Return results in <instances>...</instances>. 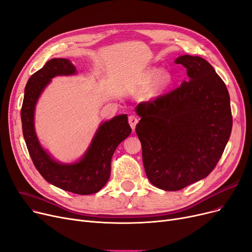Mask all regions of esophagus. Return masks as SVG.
Instances as JSON below:
<instances>
[{
  "mask_svg": "<svg viewBox=\"0 0 252 252\" xmlns=\"http://www.w3.org/2000/svg\"><path fill=\"white\" fill-rule=\"evenodd\" d=\"M138 122H139V118H138L136 115H130V116H128V124H129L130 127H132L133 129H135L136 125L138 124Z\"/></svg>",
  "mask_w": 252,
  "mask_h": 252,
  "instance_id": "34e87169",
  "label": "esophagus"
}]
</instances>
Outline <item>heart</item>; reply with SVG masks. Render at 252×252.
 Instances as JSON below:
<instances>
[{
    "instance_id": "b5f03b06",
    "label": "heart",
    "mask_w": 252,
    "mask_h": 252,
    "mask_svg": "<svg viewBox=\"0 0 252 252\" xmlns=\"http://www.w3.org/2000/svg\"><path fill=\"white\" fill-rule=\"evenodd\" d=\"M159 74H160V70L152 69V70H149L148 72H146L143 75V77H142V82H143L144 84H150L152 82H155L157 79H158L155 84V87H153L151 94H150V96H156V95L161 94L163 91L167 90L168 87L172 84L173 78L169 73L161 74L160 76H159Z\"/></svg>"
}]
</instances>
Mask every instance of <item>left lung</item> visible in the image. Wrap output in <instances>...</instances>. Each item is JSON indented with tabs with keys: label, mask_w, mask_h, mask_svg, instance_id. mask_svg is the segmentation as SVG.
Masks as SVG:
<instances>
[{
	"label": "left lung",
	"mask_w": 252,
	"mask_h": 252,
	"mask_svg": "<svg viewBox=\"0 0 252 252\" xmlns=\"http://www.w3.org/2000/svg\"><path fill=\"white\" fill-rule=\"evenodd\" d=\"M188 81L155 101L137 105L136 133L148 180L175 191L204 179L221 158L231 136L229 94L212 65L200 57L181 56Z\"/></svg>",
	"instance_id": "8db88e82"
}]
</instances>
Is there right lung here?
I'll return each mask as SVG.
<instances>
[{"mask_svg":"<svg viewBox=\"0 0 252 252\" xmlns=\"http://www.w3.org/2000/svg\"><path fill=\"white\" fill-rule=\"evenodd\" d=\"M77 73L67 59H52L44 67L32 74L25 89L21 107V124L26 144L36 169L47 182L65 191L92 194L103 189L110 177L111 158L115 149L132 128L127 115L122 114L101 123L89 148L77 161L63 163L54 159L42 147L35 130V109L41 94L56 76Z\"/></svg>","mask_w":252,"mask_h":252,"instance_id":"obj_1","label":"right lung"}]
</instances>
